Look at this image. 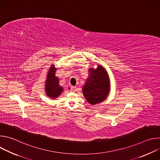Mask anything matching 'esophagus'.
<instances>
[{
	"mask_svg": "<svg viewBox=\"0 0 160 160\" xmlns=\"http://www.w3.org/2000/svg\"><path fill=\"white\" fill-rule=\"evenodd\" d=\"M76 87H74V86H72L70 88V91H72V92H73V91H75L76 89Z\"/></svg>",
	"mask_w": 160,
	"mask_h": 160,
	"instance_id": "obj_1",
	"label": "esophagus"
}]
</instances>
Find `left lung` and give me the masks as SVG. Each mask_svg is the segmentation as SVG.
<instances>
[{
    "instance_id": "obj_1",
    "label": "left lung",
    "mask_w": 160,
    "mask_h": 160,
    "mask_svg": "<svg viewBox=\"0 0 160 160\" xmlns=\"http://www.w3.org/2000/svg\"><path fill=\"white\" fill-rule=\"evenodd\" d=\"M90 75L83 87V93L91 104L103 101L108 95L109 91V80L104 68L99 65L96 70L91 68Z\"/></svg>"
}]
</instances>
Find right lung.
I'll use <instances>...</instances> for the list:
<instances>
[{
	"label": "right lung",
	"mask_w": 160,
	"mask_h": 160,
	"mask_svg": "<svg viewBox=\"0 0 160 160\" xmlns=\"http://www.w3.org/2000/svg\"><path fill=\"white\" fill-rule=\"evenodd\" d=\"M56 68L54 66L49 69L48 80L46 81V94L47 95L53 99L59 96L62 91V88L59 85V80L55 75Z\"/></svg>",
	"instance_id": "add662e5"
}]
</instances>
